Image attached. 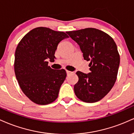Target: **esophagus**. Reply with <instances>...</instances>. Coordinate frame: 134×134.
Masks as SVG:
<instances>
[{
  "label": "esophagus",
  "instance_id": "esophagus-1",
  "mask_svg": "<svg viewBox=\"0 0 134 134\" xmlns=\"http://www.w3.org/2000/svg\"><path fill=\"white\" fill-rule=\"evenodd\" d=\"M72 73H73V72L70 71H68V70H66V73H67V75H70V74H71Z\"/></svg>",
  "mask_w": 134,
  "mask_h": 134
}]
</instances>
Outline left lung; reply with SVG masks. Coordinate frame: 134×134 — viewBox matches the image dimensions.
<instances>
[{
    "label": "left lung",
    "instance_id": "obj_1",
    "mask_svg": "<svg viewBox=\"0 0 134 134\" xmlns=\"http://www.w3.org/2000/svg\"><path fill=\"white\" fill-rule=\"evenodd\" d=\"M66 32L80 46L84 59L90 61V73H76L78 81L74 86L75 95L86 103L100 101L117 80L120 64L117 45L108 34L95 28Z\"/></svg>",
    "mask_w": 134,
    "mask_h": 134
}]
</instances>
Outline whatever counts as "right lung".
Wrapping results in <instances>:
<instances>
[{
    "label": "right lung",
    "mask_w": 134,
    "mask_h": 134,
    "mask_svg": "<svg viewBox=\"0 0 134 134\" xmlns=\"http://www.w3.org/2000/svg\"><path fill=\"white\" fill-rule=\"evenodd\" d=\"M67 37L64 32L39 27L27 33L17 45L15 77L23 92L36 104H49L58 98L66 72L64 69L53 70L48 61H54L58 44Z\"/></svg>",
    "instance_id": "add662e5"
}]
</instances>
